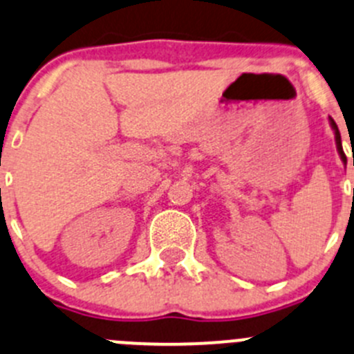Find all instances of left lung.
Returning a JSON list of instances; mask_svg holds the SVG:
<instances>
[{
	"mask_svg": "<svg viewBox=\"0 0 354 354\" xmlns=\"http://www.w3.org/2000/svg\"><path fill=\"white\" fill-rule=\"evenodd\" d=\"M330 121V126L332 129H334V135H335V145H337V150H339V156H341V159H344V152H342V143H341V133H339V128L337 124L334 122V119H328Z\"/></svg>",
	"mask_w": 354,
	"mask_h": 354,
	"instance_id": "8db88e82",
	"label": "left lung"
}]
</instances>
